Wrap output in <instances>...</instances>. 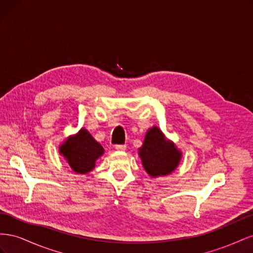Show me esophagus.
<instances>
[{"instance_id":"esophagus-1","label":"esophagus","mask_w":253,"mask_h":253,"mask_svg":"<svg viewBox=\"0 0 253 253\" xmlns=\"http://www.w3.org/2000/svg\"><path fill=\"white\" fill-rule=\"evenodd\" d=\"M115 149L118 151H125L126 149V144H116L115 145Z\"/></svg>"}]
</instances>
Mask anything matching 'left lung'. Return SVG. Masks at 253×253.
I'll return each mask as SVG.
<instances>
[{"label":"left lung","instance_id":"left-lung-1","mask_svg":"<svg viewBox=\"0 0 253 253\" xmlns=\"http://www.w3.org/2000/svg\"><path fill=\"white\" fill-rule=\"evenodd\" d=\"M138 154L144 170L152 177L172 173L181 159V152L157 126L149 128Z\"/></svg>","mask_w":253,"mask_h":253}]
</instances>
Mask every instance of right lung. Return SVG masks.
Listing matches in <instances>:
<instances>
[{
	"label": "right lung",
	"instance_id": "1",
	"mask_svg": "<svg viewBox=\"0 0 253 253\" xmlns=\"http://www.w3.org/2000/svg\"><path fill=\"white\" fill-rule=\"evenodd\" d=\"M59 152L76 173L86 174L94 169L96 160L102 156L104 149L83 127L76 135L68 137L60 145Z\"/></svg>",
	"mask_w": 253,
	"mask_h": 253
}]
</instances>
